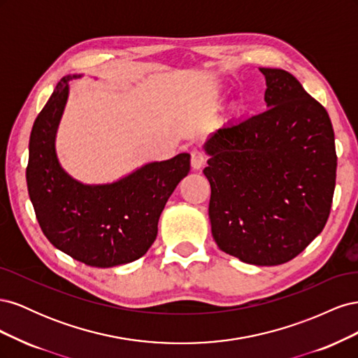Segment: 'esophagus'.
<instances>
[{
    "instance_id": "1",
    "label": "esophagus",
    "mask_w": 358,
    "mask_h": 358,
    "mask_svg": "<svg viewBox=\"0 0 358 358\" xmlns=\"http://www.w3.org/2000/svg\"><path fill=\"white\" fill-rule=\"evenodd\" d=\"M204 161H206V157H204L201 150L194 149L191 152V166H192V169L200 170L204 166Z\"/></svg>"
}]
</instances>
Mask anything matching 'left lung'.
<instances>
[{"mask_svg":"<svg viewBox=\"0 0 358 358\" xmlns=\"http://www.w3.org/2000/svg\"><path fill=\"white\" fill-rule=\"evenodd\" d=\"M267 110L208 138L203 170L209 220L221 251L255 266L297 257L326 225L336 185L327 110L285 70L259 69Z\"/></svg>","mask_w":358,"mask_h":358,"instance_id":"8db88e82","label":"left lung"}]
</instances>
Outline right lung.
Listing matches in <instances>:
<instances>
[{"label":"right lung","mask_w":358,"mask_h":358,"mask_svg":"<svg viewBox=\"0 0 358 358\" xmlns=\"http://www.w3.org/2000/svg\"><path fill=\"white\" fill-rule=\"evenodd\" d=\"M59 80L29 137L27 183L48 241L92 267H115L143 257L157 239L158 220L178 183L189 173V154L145 164L104 185H85L59 164L55 137L70 82Z\"/></svg>","instance_id":"right-lung-1"}]
</instances>
